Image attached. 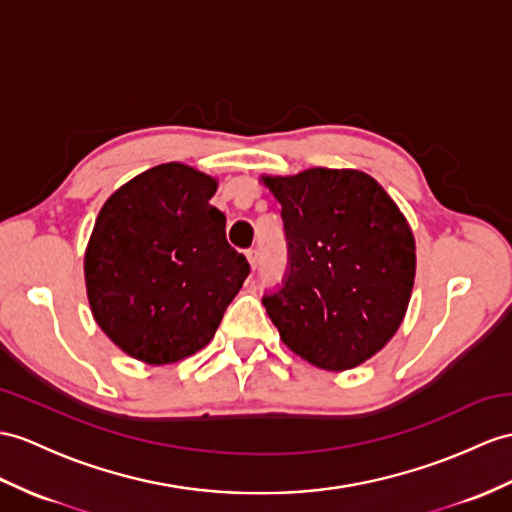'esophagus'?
<instances>
[{"instance_id": "34e87169", "label": "esophagus", "mask_w": 512, "mask_h": 512, "mask_svg": "<svg viewBox=\"0 0 512 512\" xmlns=\"http://www.w3.org/2000/svg\"><path fill=\"white\" fill-rule=\"evenodd\" d=\"M245 256H247V263H249V267H252V269L256 271V267H258V249H256V247L247 249Z\"/></svg>"}]
</instances>
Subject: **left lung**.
<instances>
[{
  "instance_id": "1",
  "label": "left lung",
  "mask_w": 512,
  "mask_h": 512,
  "mask_svg": "<svg viewBox=\"0 0 512 512\" xmlns=\"http://www.w3.org/2000/svg\"><path fill=\"white\" fill-rule=\"evenodd\" d=\"M282 206L289 276L265 295L282 343L310 365H363L402 326L415 284V236L382 186L358 169L260 178Z\"/></svg>"
}]
</instances>
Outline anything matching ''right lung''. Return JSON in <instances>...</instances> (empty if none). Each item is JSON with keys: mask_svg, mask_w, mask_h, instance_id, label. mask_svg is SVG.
<instances>
[{"mask_svg": "<svg viewBox=\"0 0 512 512\" xmlns=\"http://www.w3.org/2000/svg\"><path fill=\"white\" fill-rule=\"evenodd\" d=\"M213 176L182 162L147 169L99 210L84 252L97 326L121 352L171 365L202 350L249 273L210 206Z\"/></svg>", "mask_w": 512, "mask_h": 512, "instance_id": "right-lung-1", "label": "right lung"}]
</instances>
